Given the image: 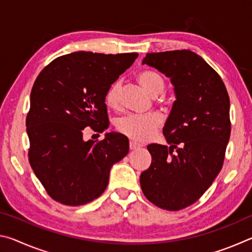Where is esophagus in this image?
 Returning <instances> with one entry per match:
<instances>
[{"mask_svg": "<svg viewBox=\"0 0 252 252\" xmlns=\"http://www.w3.org/2000/svg\"><path fill=\"white\" fill-rule=\"evenodd\" d=\"M139 148H141V144L136 143L134 141H130V149H131V150H136V149H139Z\"/></svg>", "mask_w": 252, "mask_h": 252, "instance_id": "obj_1", "label": "esophagus"}]
</instances>
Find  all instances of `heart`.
<instances>
[{
  "mask_svg": "<svg viewBox=\"0 0 252 252\" xmlns=\"http://www.w3.org/2000/svg\"><path fill=\"white\" fill-rule=\"evenodd\" d=\"M139 82L142 87L156 96L163 91L164 80L162 76L155 71H143L138 76ZM120 90L121 81H116L105 94V103L110 108L116 109L120 103ZM162 122L163 117L159 112H149L144 114L131 113L126 117H122L117 121V129L123 135L133 140V141H148L156 134Z\"/></svg>",
  "mask_w": 252,
  "mask_h": 252,
  "instance_id": "1",
  "label": "heart"
}]
</instances>
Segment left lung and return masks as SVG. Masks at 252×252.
Instances as JSON below:
<instances>
[{"label":"left lung","instance_id":"obj_1","mask_svg":"<svg viewBox=\"0 0 252 252\" xmlns=\"http://www.w3.org/2000/svg\"><path fill=\"white\" fill-rule=\"evenodd\" d=\"M142 64L170 78L176 101L163 126L170 147L149 144L152 162L140 176L149 201L177 211L206 192L222 168L230 138V100L212 67L190 50L148 53Z\"/></svg>","mask_w":252,"mask_h":252}]
</instances>
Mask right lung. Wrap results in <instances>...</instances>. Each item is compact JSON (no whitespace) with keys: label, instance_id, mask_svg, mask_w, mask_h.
Returning <instances> with one entry per match:
<instances>
[{"label":"right lung","instance_id":"obj_1","mask_svg":"<svg viewBox=\"0 0 252 252\" xmlns=\"http://www.w3.org/2000/svg\"><path fill=\"white\" fill-rule=\"evenodd\" d=\"M136 58L79 51L53 60L36 78L27 117L29 160L55 201L74 207L99 198L112 165L129 152L121 133L84 141L83 130L108 129L106 91Z\"/></svg>","mask_w":252,"mask_h":252}]
</instances>
